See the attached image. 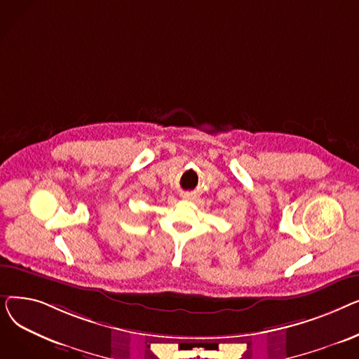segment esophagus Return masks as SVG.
Masks as SVG:
<instances>
[{
  "label": "esophagus",
  "mask_w": 359,
  "mask_h": 359,
  "mask_svg": "<svg viewBox=\"0 0 359 359\" xmlns=\"http://www.w3.org/2000/svg\"><path fill=\"white\" fill-rule=\"evenodd\" d=\"M183 198H187V199H189V198H191V195H184Z\"/></svg>",
  "instance_id": "esophagus-1"
}]
</instances>
